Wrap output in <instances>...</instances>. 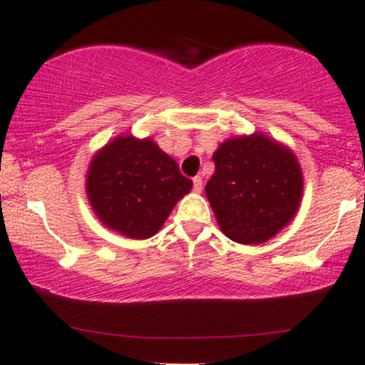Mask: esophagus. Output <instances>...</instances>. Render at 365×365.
<instances>
[{
    "label": "esophagus",
    "instance_id": "esophagus-1",
    "mask_svg": "<svg viewBox=\"0 0 365 365\" xmlns=\"http://www.w3.org/2000/svg\"><path fill=\"white\" fill-rule=\"evenodd\" d=\"M192 185H194L195 192H201V190H202V178H201V176H194Z\"/></svg>",
    "mask_w": 365,
    "mask_h": 365
}]
</instances>
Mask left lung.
<instances>
[{"mask_svg": "<svg viewBox=\"0 0 365 365\" xmlns=\"http://www.w3.org/2000/svg\"><path fill=\"white\" fill-rule=\"evenodd\" d=\"M213 163L206 195L225 236L259 245L292 220L302 194L301 168L292 152L255 133L222 143Z\"/></svg>", "mask_w": 365, "mask_h": 365, "instance_id": "1", "label": "left lung"}]
</instances>
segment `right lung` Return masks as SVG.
<instances>
[{
  "mask_svg": "<svg viewBox=\"0 0 365 365\" xmlns=\"http://www.w3.org/2000/svg\"><path fill=\"white\" fill-rule=\"evenodd\" d=\"M192 180L152 140L118 136L92 159L87 194L106 227L147 240L163 227Z\"/></svg>",
  "mask_w": 365,
  "mask_h": 365,
  "instance_id": "1",
  "label": "right lung"
}]
</instances>
